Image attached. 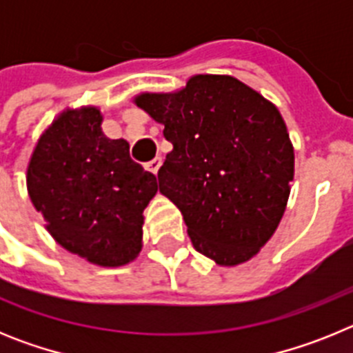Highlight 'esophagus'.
Here are the masks:
<instances>
[{
	"label": "esophagus",
	"mask_w": 353,
	"mask_h": 353,
	"mask_svg": "<svg viewBox=\"0 0 353 353\" xmlns=\"http://www.w3.org/2000/svg\"><path fill=\"white\" fill-rule=\"evenodd\" d=\"M161 162H162L161 157L152 159V161H150V162H146V170L152 171V173H154V174H157L159 168H161Z\"/></svg>",
	"instance_id": "esophagus-1"
}]
</instances>
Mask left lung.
<instances>
[{"mask_svg":"<svg viewBox=\"0 0 353 353\" xmlns=\"http://www.w3.org/2000/svg\"><path fill=\"white\" fill-rule=\"evenodd\" d=\"M138 108L173 145L159 191L182 212L194 249L217 265L251 260L274 235L293 180V146L276 105L232 76L199 74Z\"/></svg>","mask_w":353,"mask_h":353,"instance_id":"8db88e82","label":"left lung"}]
</instances>
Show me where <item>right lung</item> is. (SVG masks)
Returning <instances> with one entry per match:
<instances>
[{
    "label": "right lung",
    "mask_w": 353,
    "mask_h": 353,
    "mask_svg": "<svg viewBox=\"0 0 353 353\" xmlns=\"http://www.w3.org/2000/svg\"><path fill=\"white\" fill-rule=\"evenodd\" d=\"M97 108L52 121L31 155L28 192L61 248L120 267L141 251L143 210L157 180L130 159L125 139L105 138Z\"/></svg>",
    "instance_id": "1"
}]
</instances>
